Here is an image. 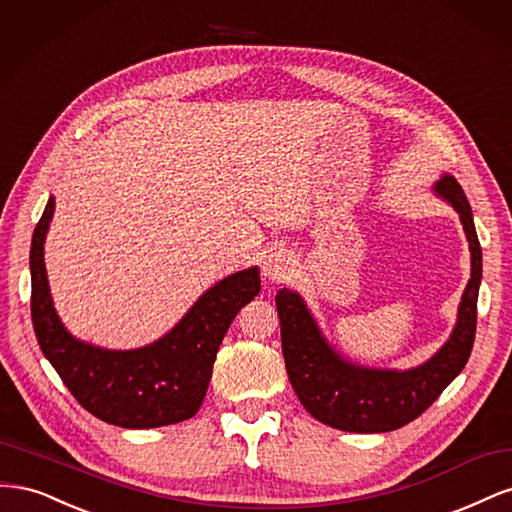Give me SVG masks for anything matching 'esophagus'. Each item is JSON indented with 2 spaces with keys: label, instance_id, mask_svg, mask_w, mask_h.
I'll return each instance as SVG.
<instances>
[{
  "label": "esophagus",
  "instance_id": "34e87169",
  "mask_svg": "<svg viewBox=\"0 0 512 512\" xmlns=\"http://www.w3.org/2000/svg\"><path fill=\"white\" fill-rule=\"evenodd\" d=\"M292 254L286 250H273L262 260V275L267 277L271 284L286 282L292 273Z\"/></svg>",
  "mask_w": 512,
  "mask_h": 512
}]
</instances>
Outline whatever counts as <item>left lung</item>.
Segmentation results:
<instances>
[{"label": "left lung", "instance_id": "1", "mask_svg": "<svg viewBox=\"0 0 512 512\" xmlns=\"http://www.w3.org/2000/svg\"><path fill=\"white\" fill-rule=\"evenodd\" d=\"M433 194L451 205L470 243L472 271L461 294L457 322L444 346L410 369H376L348 361L320 331L299 292L282 288L275 305L282 324V352L294 393L316 421L352 433H384L421 416L466 367L476 335V301L483 250L472 207L453 175H442Z\"/></svg>", "mask_w": 512, "mask_h": 512}]
</instances>
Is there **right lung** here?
I'll use <instances>...</instances> for the list:
<instances>
[{"label":"right lung","instance_id":"1","mask_svg":"<svg viewBox=\"0 0 512 512\" xmlns=\"http://www.w3.org/2000/svg\"><path fill=\"white\" fill-rule=\"evenodd\" d=\"M53 213L55 196L44 207L29 252L32 320L42 354L76 401L104 423L151 429L188 421L203 404L230 322L260 292L258 267L213 284L153 344L134 350L100 348L76 339L55 312L44 267V241Z\"/></svg>","mask_w":512,"mask_h":512}]
</instances>
